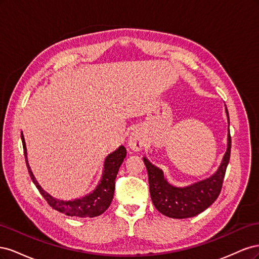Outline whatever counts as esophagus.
I'll use <instances>...</instances> for the list:
<instances>
[{
    "instance_id": "esophagus-1",
    "label": "esophagus",
    "mask_w": 259,
    "mask_h": 259,
    "mask_svg": "<svg viewBox=\"0 0 259 259\" xmlns=\"http://www.w3.org/2000/svg\"><path fill=\"white\" fill-rule=\"evenodd\" d=\"M144 146V138L142 133L135 131L133 132L128 138V147L133 151H139Z\"/></svg>"
}]
</instances>
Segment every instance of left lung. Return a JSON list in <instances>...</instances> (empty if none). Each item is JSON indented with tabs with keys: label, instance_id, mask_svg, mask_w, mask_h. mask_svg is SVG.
Masks as SVG:
<instances>
[{
	"label": "left lung",
	"instance_id": "1",
	"mask_svg": "<svg viewBox=\"0 0 259 259\" xmlns=\"http://www.w3.org/2000/svg\"><path fill=\"white\" fill-rule=\"evenodd\" d=\"M226 113L229 124V113L227 108ZM230 151L231 137L229 132L227 151L215 174L187 187L170 185L164 177L163 170L144 158L148 171L149 189L155 208L163 215L177 219L197 216L205 210L216 201L222 191L226 169L230 160Z\"/></svg>",
	"mask_w": 259,
	"mask_h": 259
}]
</instances>
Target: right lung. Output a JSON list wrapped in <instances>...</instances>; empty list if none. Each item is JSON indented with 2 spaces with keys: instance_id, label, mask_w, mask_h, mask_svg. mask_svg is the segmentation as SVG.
<instances>
[{
  "instance_id": "obj_1",
  "label": "right lung",
  "mask_w": 259,
  "mask_h": 259,
  "mask_svg": "<svg viewBox=\"0 0 259 259\" xmlns=\"http://www.w3.org/2000/svg\"><path fill=\"white\" fill-rule=\"evenodd\" d=\"M21 140L23 146V153H25L26 164L29 170V174L32 182L36 186L37 190L43 195V198L49 203L50 206L54 209H56L60 213L68 215V216H75V217H96L103 213H105L106 209L110 206L111 201L113 199L114 194V188H115V178L117 175V171L123 163L125 156H126V149L123 146H120L115 151L109 154L104 164V171L103 176L97 187L94 189L93 192L85 195L80 199H74L72 201H64L58 200L56 198H53L51 194L42 189V187L38 185L34 175L31 171L29 166L28 159H27V148L25 138L21 133Z\"/></svg>"
}]
</instances>
